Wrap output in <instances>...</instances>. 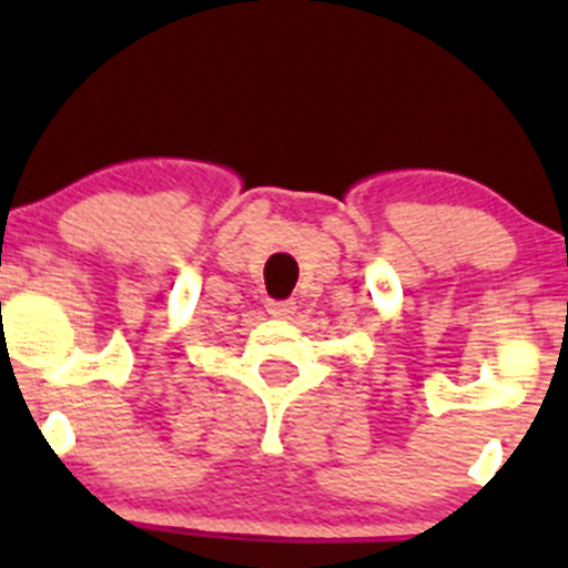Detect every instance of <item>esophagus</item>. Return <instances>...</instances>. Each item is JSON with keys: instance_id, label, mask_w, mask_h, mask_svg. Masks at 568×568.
<instances>
[{"instance_id": "obj_1", "label": "esophagus", "mask_w": 568, "mask_h": 568, "mask_svg": "<svg viewBox=\"0 0 568 568\" xmlns=\"http://www.w3.org/2000/svg\"><path fill=\"white\" fill-rule=\"evenodd\" d=\"M266 311H268V316H274V318H291L296 313V302H291V300H268L266 302Z\"/></svg>"}]
</instances>
